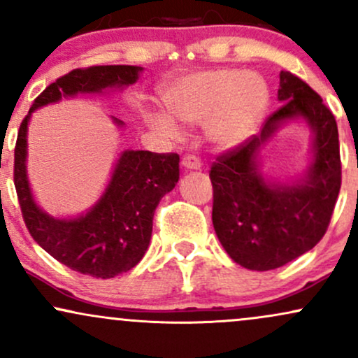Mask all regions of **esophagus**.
<instances>
[{
    "mask_svg": "<svg viewBox=\"0 0 358 358\" xmlns=\"http://www.w3.org/2000/svg\"><path fill=\"white\" fill-rule=\"evenodd\" d=\"M182 166L185 170H200L202 168V162L195 155H187L182 158Z\"/></svg>",
    "mask_w": 358,
    "mask_h": 358,
    "instance_id": "34e87169",
    "label": "esophagus"
}]
</instances>
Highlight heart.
Listing matches in <instances>:
<instances>
[{
    "label": "heart",
    "instance_id": "b5f03b06",
    "mask_svg": "<svg viewBox=\"0 0 358 358\" xmlns=\"http://www.w3.org/2000/svg\"><path fill=\"white\" fill-rule=\"evenodd\" d=\"M168 110H145L143 119L166 138L182 134L178 122L202 124L213 145L232 148L256 133L269 109L271 92L264 77L237 69H208L180 77L162 90Z\"/></svg>",
    "mask_w": 358,
    "mask_h": 358
}]
</instances>
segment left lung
Instances as JSON below:
<instances>
[{
  "mask_svg": "<svg viewBox=\"0 0 358 358\" xmlns=\"http://www.w3.org/2000/svg\"><path fill=\"white\" fill-rule=\"evenodd\" d=\"M278 101L261 133L212 165V222L225 252L252 271L281 268L308 252L327 232L342 185L338 127L331 110L306 82L279 73ZM310 127L312 162L289 182L260 171V151L287 122Z\"/></svg>",
  "mask_w": 358,
  "mask_h": 358,
  "instance_id": "1",
  "label": "left lung"
}]
</instances>
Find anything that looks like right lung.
Segmentation results:
<instances>
[{"mask_svg":"<svg viewBox=\"0 0 358 358\" xmlns=\"http://www.w3.org/2000/svg\"><path fill=\"white\" fill-rule=\"evenodd\" d=\"M136 65H96L76 69L36 97L18 131L15 148V187L24 224L40 248L67 268L109 279L133 269L148 250L159 200L180 178V156L124 150L96 203L77 217H52L36 203L27 173L28 124L43 106L80 94L121 92L139 79ZM117 127L121 119L113 117Z\"/></svg>","mask_w":358,"mask_h":358,"instance_id":"1","label":"right lung"}]
</instances>
